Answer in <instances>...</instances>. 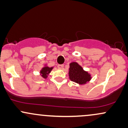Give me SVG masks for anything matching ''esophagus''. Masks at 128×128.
<instances>
[{
  "instance_id": "34e87169",
  "label": "esophagus",
  "mask_w": 128,
  "mask_h": 128,
  "mask_svg": "<svg viewBox=\"0 0 128 128\" xmlns=\"http://www.w3.org/2000/svg\"><path fill=\"white\" fill-rule=\"evenodd\" d=\"M63 67H64V65L63 64H60V65L58 66V68L59 69H62Z\"/></svg>"
}]
</instances>
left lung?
Masks as SVG:
<instances>
[{
    "label": "left lung",
    "instance_id": "obj_1",
    "mask_svg": "<svg viewBox=\"0 0 128 128\" xmlns=\"http://www.w3.org/2000/svg\"><path fill=\"white\" fill-rule=\"evenodd\" d=\"M68 76L72 81L79 85H84L92 79V75L83 69L78 62H72L69 64Z\"/></svg>",
    "mask_w": 128,
    "mask_h": 128
}]
</instances>
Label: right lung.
<instances>
[{
	"mask_svg": "<svg viewBox=\"0 0 128 128\" xmlns=\"http://www.w3.org/2000/svg\"><path fill=\"white\" fill-rule=\"evenodd\" d=\"M54 68V67H49L47 64H45L42 68L40 70V74L41 76L44 79H46L48 78V75L49 74V73H50V72L52 71V69Z\"/></svg>",
	"mask_w": 128,
	"mask_h": 128,
	"instance_id": "right-lung-1",
	"label": "right lung"
}]
</instances>
